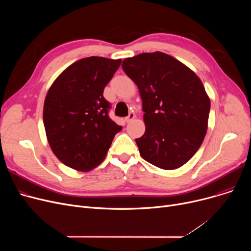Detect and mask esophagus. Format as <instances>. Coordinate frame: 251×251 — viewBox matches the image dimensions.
<instances>
[{
  "label": "esophagus",
  "mask_w": 251,
  "mask_h": 251,
  "mask_svg": "<svg viewBox=\"0 0 251 251\" xmlns=\"http://www.w3.org/2000/svg\"><path fill=\"white\" fill-rule=\"evenodd\" d=\"M134 118H135V114H134L133 112H131V113H129L128 117H126V118H125V121H126V123H130L131 121L133 120Z\"/></svg>",
  "instance_id": "1"
}]
</instances>
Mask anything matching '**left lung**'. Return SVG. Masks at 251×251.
<instances>
[{"mask_svg":"<svg viewBox=\"0 0 251 251\" xmlns=\"http://www.w3.org/2000/svg\"><path fill=\"white\" fill-rule=\"evenodd\" d=\"M142 100L146 132L136 138L140 155L164 170L187 163L204 139L210 101L201 79L165 52H142L122 63Z\"/></svg>","mask_w":251,"mask_h":251,"instance_id":"1","label":"left lung"}]
</instances>
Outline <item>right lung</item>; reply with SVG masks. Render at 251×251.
<instances>
[{"label": "right lung", "instance_id": "add662e5", "mask_svg": "<svg viewBox=\"0 0 251 251\" xmlns=\"http://www.w3.org/2000/svg\"><path fill=\"white\" fill-rule=\"evenodd\" d=\"M120 65V59L84 58L65 69L50 87L44 125L52 152L64 165L81 172L96 168L122 130L111 120V103L102 96Z\"/></svg>", "mask_w": 251, "mask_h": 251}]
</instances>
